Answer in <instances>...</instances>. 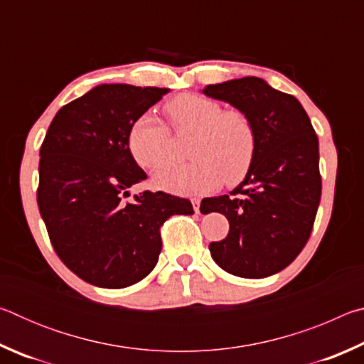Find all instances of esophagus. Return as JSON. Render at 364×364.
I'll return each mask as SVG.
<instances>
[{
    "instance_id": "1",
    "label": "esophagus",
    "mask_w": 364,
    "mask_h": 364,
    "mask_svg": "<svg viewBox=\"0 0 364 364\" xmlns=\"http://www.w3.org/2000/svg\"><path fill=\"white\" fill-rule=\"evenodd\" d=\"M191 202H193V208L196 213L200 212V199H197V197H194V199H191Z\"/></svg>"
}]
</instances>
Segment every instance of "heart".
<instances>
[{
    "instance_id": "1",
    "label": "heart",
    "mask_w": 364,
    "mask_h": 364,
    "mask_svg": "<svg viewBox=\"0 0 364 364\" xmlns=\"http://www.w3.org/2000/svg\"><path fill=\"white\" fill-rule=\"evenodd\" d=\"M176 132H196L189 164H163L152 183L171 194L196 196L236 184L247 175L257 152V132L247 114L223 110L220 102L199 95L176 96L167 104ZM132 156L143 167H156L170 157V132L154 114L138 117L128 133Z\"/></svg>"
}]
</instances>
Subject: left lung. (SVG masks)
Listing matches in <instances>:
<instances>
[{
    "label": "left lung",
    "mask_w": 364,
    "mask_h": 364,
    "mask_svg": "<svg viewBox=\"0 0 364 364\" xmlns=\"http://www.w3.org/2000/svg\"><path fill=\"white\" fill-rule=\"evenodd\" d=\"M202 93L249 115L257 152L231 196L207 197L200 212L223 213L230 232L208 245L220 268L260 279L291 264L310 237L321 199L318 136L305 109L258 77L207 85Z\"/></svg>",
    "instance_id": "8db88e82"
}]
</instances>
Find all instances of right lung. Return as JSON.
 I'll use <instances>...</instances> for the list:
<instances>
[{
	"mask_svg": "<svg viewBox=\"0 0 364 364\" xmlns=\"http://www.w3.org/2000/svg\"><path fill=\"white\" fill-rule=\"evenodd\" d=\"M168 88L97 85L54 117L40 149L41 218L60 260L97 287L122 289L146 278L162 250L160 226L171 215H193L188 199L144 191L128 147L138 117Z\"/></svg>",
	"mask_w": 364,
	"mask_h": 364,
	"instance_id": "right-lung-1",
	"label": "right lung"
}]
</instances>
